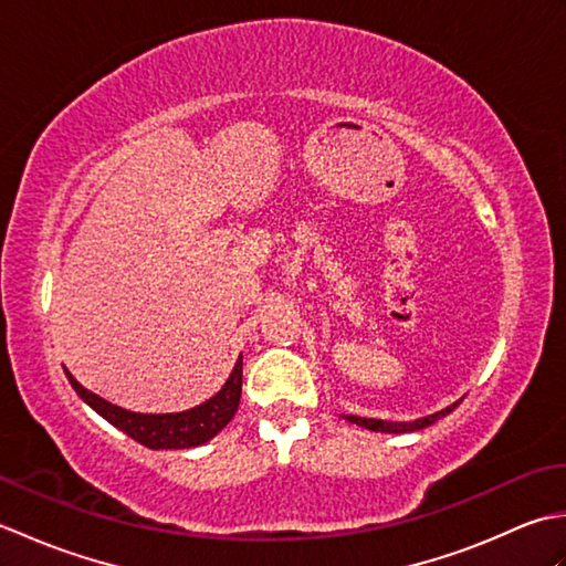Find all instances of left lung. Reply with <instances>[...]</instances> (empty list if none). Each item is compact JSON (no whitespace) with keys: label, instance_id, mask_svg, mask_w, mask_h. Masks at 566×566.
I'll use <instances>...</instances> for the list:
<instances>
[{"label":"left lung","instance_id":"8db88e82","mask_svg":"<svg viewBox=\"0 0 566 566\" xmlns=\"http://www.w3.org/2000/svg\"><path fill=\"white\" fill-rule=\"evenodd\" d=\"M457 406H460V401L452 403V406H448V408H442V411L432 413V416L411 420V423H394V420L363 418V416H353V413H347V416H343V418H345V420H350V423L363 426V428H367V430H379V432H411V430H420V428H426V426H430V423H436L438 418H442V416H448L450 411H454Z\"/></svg>","mask_w":566,"mask_h":566}]
</instances>
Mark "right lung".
Masks as SVG:
<instances>
[{
  "label": "right lung",
  "instance_id": "obj_1",
  "mask_svg": "<svg viewBox=\"0 0 566 566\" xmlns=\"http://www.w3.org/2000/svg\"><path fill=\"white\" fill-rule=\"evenodd\" d=\"M65 375L72 389L80 394V399L87 401L94 411L109 420L112 426L124 430L128 438L146 444L150 450H185L197 448V444L211 440L216 432H221L238 411L240 389H243V357L238 359L231 377L223 384V389L213 399L203 401L197 408H189L182 413H134L126 408H118L109 401L99 399L82 387V384L70 375Z\"/></svg>",
  "mask_w": 566,
  "mask_h": 566
}]
</instances>
